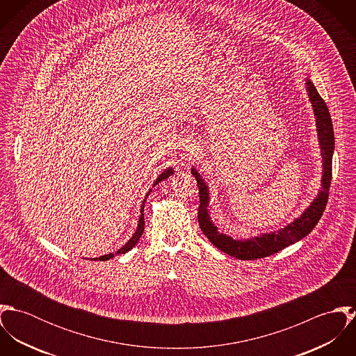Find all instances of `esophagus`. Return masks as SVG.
I'll list each match as a JSON object with an SVG mask.
<instances>
[{"instance_id":"34e87169","label":"esophagus","mask_w":356,"mask_h":356,"mask_svg":"<svg viewBox=\"0 0 356 356\" xmlns=\"http://www.w3.org/2000/svg\"><path fill=\"white\" fill-rule=\"evenodd\" d=\"M196 151H197L196 145H193V144L186 145V147H185V149H184V156H186V157H192V156L196 153Z\"/></svg>"}]
</instances>
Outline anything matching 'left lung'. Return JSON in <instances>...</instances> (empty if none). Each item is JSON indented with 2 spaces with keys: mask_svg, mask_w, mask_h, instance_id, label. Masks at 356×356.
<instances>
[{
  "mask_svg": "<svg viewBox=\"0 0 356 356\" xmlns=\"http://www.w3.org/2000/svg\"><path fill=\"white\" fill-rule=\"evenodd\" d=\"M305 85H307V92L314 108V113L316 116V127H318V136H319V143L322 149L321 154L323 159V178H322V188L318 197L307 208V211L299 219H296L286 227L281 229L280 232L263 234L245 241H240V240L236 241L232 237L220 234L209 220V215L207 212V205H208L207 186L200 174L195 168L192 170V174L197 181L199 195H200V205L197 211L200 229L203 230L205 237L218 250H220L225 254L234 256L241 260H254V259L267 257L270 254H277L278 251H282L288 245H292L299 240L305 238L322 218V213L326 208L327 199H329V188H330V179H332V157H333V149H334V131H333L332 118H330L326 102H323V99L319 96V93L316 92L311 81L307 79Z\"/></svg>",
  "mask_w": 356,
  "mask_h": 356,
  "instance_id": "1",
  "label": "left lung"
}]
</instances>
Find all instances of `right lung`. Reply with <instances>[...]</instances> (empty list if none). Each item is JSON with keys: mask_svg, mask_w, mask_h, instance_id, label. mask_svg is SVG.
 <instances>
[{"mask_svg": "<svg viewBox=\"0 0 356 356\" xmlns=\"http://www.w3.org/2000/svg\"><path fill=\"white\" fill-rule=\"evenodd\" d=\"M171 174H172V170H171V168H167L165 171H163V172L159 175V178H157L156 182H154V185L159 184L160 181L168 178ZM149 192H152V191H149ZM149 192H148V195H149ZM148 195H147V197H148ZM145 200H147V199H145ZM145 200H144V202H145ZM143 212H144V203H143V207H141V216H140V220H138L137 232H136V233L133 234V237L126 243V245L122 247V248L116 252V254L129 252V251L138 243V240H140V237H141V234H143V232H144V227H145V219H144V213H143ZM112 256H113V254H104V256H100V257H95V259H92V260H109Z\"/></svg>", "mask_w": 356, "mask_h": 356, "instance_id": "add662e5", "label": "right lung"}]
</instances>
